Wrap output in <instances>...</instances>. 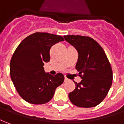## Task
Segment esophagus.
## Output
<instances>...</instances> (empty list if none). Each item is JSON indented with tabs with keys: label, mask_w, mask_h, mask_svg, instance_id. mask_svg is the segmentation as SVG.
Here are the masks:
<instances>
[{
	"label": "esophagus",
	"mask_w": 124,
	"mask_h": 124,
	"mask_svg": "<svg viewBox=\"0 0 124 124\" xmlns=\"http://www.w3.org/2000/svg\"><path fill=\"white\" fill-rule=\"evenodd\" d=\"M67 81H68V79L67 78H65V82H67Z\"/></svg>",
	"instance_id": "34e87169"
}]
</instances>
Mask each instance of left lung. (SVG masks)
Returning <instances> with one entry per match:
<instances>
[{
    "label": "left lung",
    "mask_w": 124,
    "mask_h": 124,
    "mask_svg": "<svg viewBox=\"0 0 124 124\" xmlns=\"http://www.w3.org/2000/svg\"><path fill=\"white\" fill-rule=\"evenodd\" d=\"M64 38L78 51L76 69L82 78L80 83L74 82L76 86L69 94V99L79 107L96 106L105 98L112 84V69L106 54L92 38L79 35Z\"/></svg>",
    "instance_id": "left-lung-1"
}]
</instances>
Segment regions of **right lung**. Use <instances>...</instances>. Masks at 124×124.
Masks as SVG:
<instances>
[{
    "instance_id": "right-lung-1",
    "label": "right lung",
    "mask_w": 124,
    "mask_h": 124,
    "mask_svg": "<svg viewBox=\"0 0 124 124\" xmlns=\"http://www.w3.org/2000/svg\"><path fill=\"white\" fill-rule=\"evenodd\" d=\"M64 38L61 36L36 32L19 44L10 62V75L18 94L34 105L48 103L64 81L62 73L54 76L44 71V63L50 61L52 46Z\"/></svg>"
}]
</instances>
